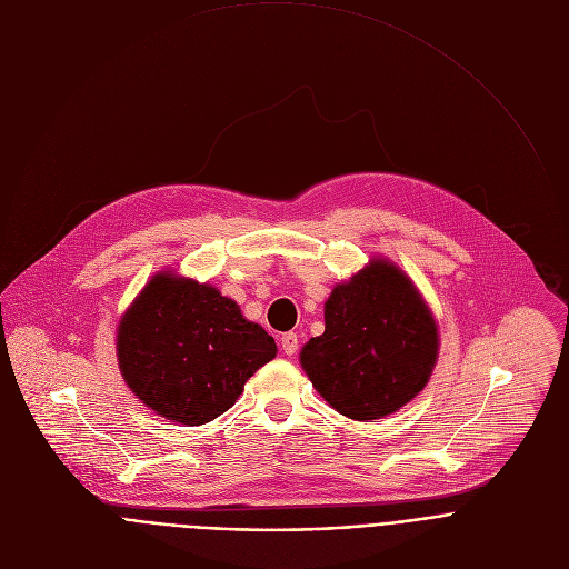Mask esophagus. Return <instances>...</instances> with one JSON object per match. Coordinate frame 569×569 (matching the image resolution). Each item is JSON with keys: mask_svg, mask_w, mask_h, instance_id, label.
I'll return each instance as SVG.
<instances>
[{"mask_svg": "<svg viewBox=\"0 0 569 569\" xmlns=\"http://www.w3.org/2000/svg\"><path fill=\"white\" fill-rule=\"evenodd\" d=\"M280 343H282L284 355H296V352H298V335H296V332H287V335H282Z\"/></svg>", "mask_w": 569, "mask_h": 569, "instance_id": "esophagus-1", "label": "esophagus"}]
</instances>
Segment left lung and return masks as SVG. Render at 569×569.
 <instances>
[{
    "instance_id": "left-lung-1",
    "label": "left lung",
    "mask_w": 569,
    "mask_h": 569,
    "mask_svg": "<svg viewBox=\"0 0 569 569\" xmlns=\"http://www.w3.org/2000/svg\"><path fill=\"white\" fill-rule=\"evenodd\" d=\"M438 359V328L416 284L393 262L370 260L326 300V332L300 366L332 409L380 420L411 402Z\"/></svg>"
}]
</instances>
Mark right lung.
Segmentation results:
<instances>
[{
	"label": "right lung",
	"mask_w": 569,
	"mask_h": 569,
	"mask_svg": "<svg viewBox=\"0 0 569 569\" xmlns=\"http://www.w3.org/2000/svg\"><path fill=\"white\" fill-rule=\"evenodd\" d=\"M276 352L273 337L246 321L232 298L173 271L156 273L117 328L123 382L158 416L187 427L228 411Z\"/></svg>",
	"instance_id": "1"
}]
</instances>
